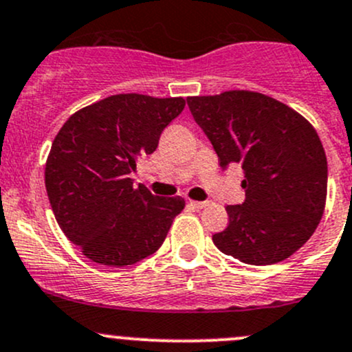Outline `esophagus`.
<instances>
[{
	"label": "esophagus",
	"instance_id": "esophagus-1",
	"mask_svg": "<svg viewBox=\"0 0 352 352\" xmlns=\"http://www.w3.org/2000/svg\"><path fill=\"white\" fill-rule=\"evenodd\" d=\"M191 205H193L195 208L201 210V208H205V206H208L210 201H191Z\"/></svg>",
	"mask_w": 352,
	"mask_h": 352
}]
</instances>
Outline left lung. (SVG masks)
<instances>
[{
  "instance_id": "8db88e82",
  "label": "left lung",
  "mask_w": 352,
  "mask_h": 352,
  "mask_svg": "<svg viewBox=\"0 0 352 352\" xmlns=\"http://www.w3.org/2000/svg\"><path fill=\"white\" fill-rule=\"evenodd\" d=\"M195 122L220 168L244 171L242 205H229V226L213 235L223 254L245 264L285 261L311 237L327 197V157L320 139L293 108L254 91L190 96Z\"/></svg>"
}]
</instances>
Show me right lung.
Listing matches in <instances>:
<instances>
[{
	"instance_id": "obj_1",
	"label": "right lung",
	"mask_w": 352,
	"mask_h": 352,
	"mask_svg": "<svg viewBox=\"0 0 352 352\" xmlns=\"http://www.w3.org/2000/svg\"><path fill=\"white\" fill-rule=\"evenodd\" d=\"M184 104L183 98L113 95L76 111L56 135L47 195L59 227L88 259L130 266L162 245L184 200L155 197L129 176Z\"/></svg>"
}]
</instances>
